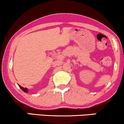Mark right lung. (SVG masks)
<instances>
[{"mask_svg":"<svg viewBox=\"0 0 124 124\" xmlns=\"http://www.w3.org/2000/svg\"><path fill=\"white\" fill-rule=\"evenodd\" d=\"M19 86H20V88L22 89V90H23V91H24V92H26V93L27 92V91H28V90H27V88H23V87H21L20 85H19Z\"/></svg>","mask_w":124,"mask_h":124,"instance_id":"obj_1","label":"right lung"}]
</instances>
